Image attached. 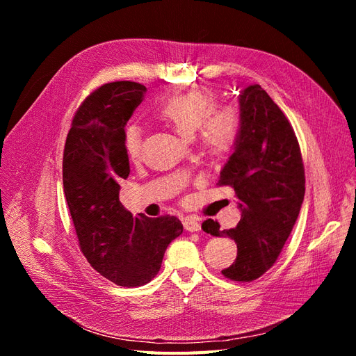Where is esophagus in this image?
Returning <instances> with one entry per match:
<instances>
[{
	"mask_svg": "<svg viewBox=\"0 0 356 356\" xmlns=\"http://www.w3.org/2000/svg\"><path fill=\"white\" fill-rule=\"evenodd\" d=\"M182 224H184V229L187 232H200L202 230V224L199 220L193 218V217H187L184 218V221H182Z\"/></svg>",
	"mask_w": 356,
	"mask_h": 356,
	"instance_id": "1",
	"label": "esophagus"
}]
</instances>
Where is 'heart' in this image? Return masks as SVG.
Segmentation results:
<instances>
[{
  "label": "heart",
  "mask_w": 356,
  "mask_h": 356,
  "mask_svg": "<svg viewBox=\"0 0 356 356\" xmlns=\"http://www.w3.org/2000/svg\"><path fill=\"white\" fill-rule=\"evenodd\" d=\"M154 115L184 139H191L199 131L202 145L215 156L227 153L239 132L238 113L232 108L217 110V101L207 90H188L170 96L157 106ZM141 147V131L138 126L129 124L123 132L126 156L136 160Z\"/></svg>",
  "instance_id": "obj_1"
}]
</instances>
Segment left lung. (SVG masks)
<instances>
[{
  "label": "left lung",
  "instance_id": "obj_1",
  "mask_svg": "<svg viewBox=\"0 0 356 356\" xmlns=\"http://www.w3.org/2000/svg\"><path fill=\"white\" fill-rule=\"evenodd\" d=\"M305 168L293 126L260 84L239 95V132L218 186L234 188L239 224L220 230L207 220L203 232L229 236L238 245L234 263L221 273L239 282L264 275L281 254L305 199Z\"/></svg>",
  "mask_w": 356,
  "mask_h": 356
}]
</instances>
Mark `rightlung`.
Instances as JSON below:
<instances>
[{"label":"right lung","instance_id":"1","mask_svg":"<svg viewBox=\"0 0 356 356\" xmlns=\"http://www.w3.org/2000/svg\"><path fill=\"white\" fill-rule=\"evenodd\" d=\"M145 92L134 81L101 86L75 113L63 149V191L81 252L96 272L127 288L152 281L182 233L177 217H134L118 199V182L131 172L123 132Z\"/></svg>","mask_w":356,"mask_h":356}]
</instances>
